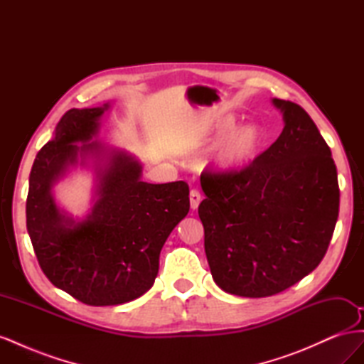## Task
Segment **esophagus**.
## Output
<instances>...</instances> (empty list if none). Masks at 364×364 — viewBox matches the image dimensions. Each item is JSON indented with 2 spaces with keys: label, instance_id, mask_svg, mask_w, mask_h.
I'll use <instances>...</instances> for the list:
<instances>
[{
  "label": "esophagus",
  "instance_id": "34e87169",
  "mask_svg": "<svg viewBox=\"0 0 364 364\" xmlns=\"http://www.w3.org/2000/svg\"><path fill=\"white\" fill-rule=\"evenodd\" d=\"M202 200V194L199 190H191L190 191V205L193 209H197V206L200 205Z\"/></svg>",
  "mask_w": 364,
  "mask_h": 364
}]
</instances>
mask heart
I'll use <instances>...</instances> for the list:
<instances>
[{
	"label": "heart",
	"instance_id": "obj_1",
	"mask_svg": "<svg viewBox=\"0 0 364 364\" xmlns=\"http://www.w3.org/2000/svg\"><path fill=\"white\" fill-rule=\"evenodd\" d=\"M235 126L234 118H223L214 126L217 135H223L226 132L232 130ZM262 144V134L261 130L253 126H245L234 134H230L220 147L215 150L213 162L220 170H232L240 167L250 159L255 158L258 150Z\"/></svg>",
	"mask_w": 364,
	"mask_h": 364
}]
</instances>
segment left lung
Segmentation results:
<instances>
[{
	"label": "left lung",
	"mask_w": 364,
	"mask_h": 364,
	"mask_svg": "<svg viewBox=\"0 0 364 364\" xmlns=\"http://www.w3.org/2000/svg\"><path fill=\"white\" fill-rule=\"evenodd\" d=\"M278 139L243 168L205 170V252L220 289L266 297L311 273L328 250L340 190L331 149L304 107L273 98Z\"/></svg>",
	"instance_id": "8db88e82"
}]
</instances>
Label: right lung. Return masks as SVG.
I'll return each mask as SVG.
<instances>
[{"mask_svg":"<svg viewBox=\"0 0 364 364\" xmlns=\"http://www.w3.org/2000/svg\"><path fill=\"white\" fill-rule=\"evenodd\" d=\"M107 109H70L56 135L33 162L26 205L27 230L42 272L58 289L92 306L119 305L144 294L155 282L159 253L170 232L190 211L183 181L147 183L141 165L112 151L100 173L91 214L74 223L54 203L51 186L77 162V153H98L90 141Z\"/></svg>","mask_w":364,"mask_h":364,"instance_id":"add662e5","label":"right lung"}]
</instances>
